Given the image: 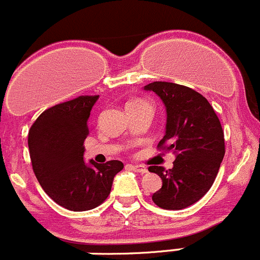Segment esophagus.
<instances>
[{"label":"esophagus","instance_id":"34e87169","mask_svg":"<svg viewBox=\"0 0 260 260\" xmlns=\"http://www.w3.org/2000/svg\"><path fill=\"white\" fill-rule=\"evenodd\" d=\"M128 167H129V168L132 169V171L137 172V173H141V174L147 173V169L145 168V167H141V166H132V164H131V166H128Z\"/></svg>","mask_w":260,"mask_h":260}]
</instances>
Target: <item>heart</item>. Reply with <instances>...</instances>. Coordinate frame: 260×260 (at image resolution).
<instances>
[{
  "mask_svg": "<svg viewBox=\"0 0 260 260\" xmlns=\"http://www.w3.org/2000/svg\"><path fill=\"white\" fill-rule=\"evenodd\" d=\"M137 103H144V101H142V100H133V101H131V103H128V104H137Z\"/></svg>",
  "mask_w": 260,
  "mask_h": 260,
  "instance_id": "heart-1",
  "label": "heart"
}]
</instances>
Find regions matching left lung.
<instances>
[{"mask_svg": "<svg viewBox=\"0 0 260 260\" xmlns=\"http://www.w3.org/2000/svg\"><path fill=\"white\" fill-rule=\"evenodd\" d=\"M161 99L167 111L166 135L157 147L173 151V168L151 166L163 186L152 195L159 208L179 210L200 200L212 187L224 156V133L219 119L203 94L171 82L144 87Z\"/></svg>", "mask_w": 260, "mask_h": 260, "instance_id": "left-lung-1", "label": "left lung"}]
</instances>
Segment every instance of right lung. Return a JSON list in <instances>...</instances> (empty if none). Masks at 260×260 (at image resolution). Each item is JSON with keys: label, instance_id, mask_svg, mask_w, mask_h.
<instances>
[{"label": "right lung", "instance_id": "right-lung-1", "mask_svg": "<svg viewBox=\"0 0 260 260\" xmlns=\"http://www.w3.org/2000/svg\"><path fill=\"white\" fill-rule=\"evenodd\" d=\"M97 99L79 96L57 104L43 111L29 129V154L40 185L55 203L73 212L103 204L114 177L124 167L119 160L105 164L84 161L83 144Z\"/></svg>", "mask_w": 260, "mask_h": 260}]
</instances>
